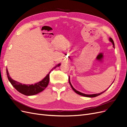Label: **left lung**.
Listing matches in <instances>:
<instances>
[{"instance_id":"obj_1","label":"left lung","mask_w":127,"mask_h":127,"mask_svg":"<svg viewBox=\"0 0 127 127\" xmlns=\"http://www.w3.org/2000/svg\"><path fill=\"white\" fill-rule=\"evenodd\" d=\"M109 40H110V41L112 43V44H113V47H114V42H113V39H112L111 38H109ZM68 81H69V84H70V85H71V87L72 89L73 90V91H74L75 93H76L77 94H78V95H82V96H85V97H96V96H98V95H101V94H102L103 93H104L105 91H107V90H106L104 91L103 92H101V93H100L93 94V95H86V94L82 93H81V92H79V91H78L76 90H75L74 88L73 87L72 85L71 84V82H70V80H69V79H68ZM113 82H114V81H113ZM113 82H112V83H113ZM112 84H111V85H112ZM110 86H111V85H110Z\"/></svg>"}]
</instances>
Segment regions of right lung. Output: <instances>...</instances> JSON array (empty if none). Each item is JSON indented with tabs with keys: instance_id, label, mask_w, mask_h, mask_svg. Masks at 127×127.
Here are the masks:
<instances>
[{
	"instance_id": "1",
	"label": "right lung",
	"mask_w": 127,
	"mask_h": 127,
	"mask_svg": "<svg viewBox=\"0 0 127 127\" xmlns=\"http://www.w3.org/2000/svg\"><path fill=\"white\" fill-rule=\"evenodd\" d=\"M60 65L61 64L56 65L55 66H54V67H53L52 69V70L51 71H52L53 69H55L56 67L60 66ZM51 71L42 81H40L34 84L27 85L22 84V83H19L18 82H17L12 79L9 76L7 68L6 69L8 79L11 85H13L19 92L21 93L23 95L28 96L33 95H36V94H38V93L43 91L47 87L49 83V81H50V73Z\"/></svg>"
}]
</instances>
